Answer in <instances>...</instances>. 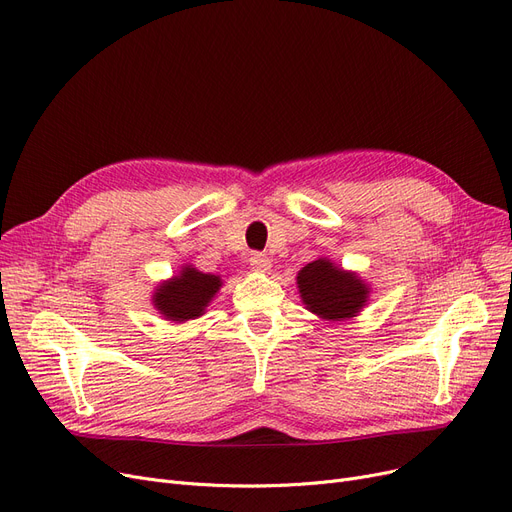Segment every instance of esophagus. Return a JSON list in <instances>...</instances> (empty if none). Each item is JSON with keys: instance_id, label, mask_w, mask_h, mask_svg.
Instances as JSON below:
<instances>
[{"instance_id": "1", "label": "esophagus", "mask_w": 512, "mask_h": 512, "mask_svg": "<svg viewBox=\"0 0 512 512\" xmlns=\"http://www.w3.org/2000/svg\"><path fill=\"white\" fill-rule=\"evenodd\" d=\"M249 261L253 265V270H257V272H270V267H272V259L265 253H253L249 257Z\"/></svg>"}]
</instances>
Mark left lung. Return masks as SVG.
Segmentation results:
<instances>
[{
    "label": "left lung",
    "mask_w": 512,
    "mask_h": 512,
    "mask_svg": "<svg viewBox=\"0 0 512 512\" xmlns=\"http://www.w3.org/2000/svg\"><path fill=\"white\" fill-rule=\"evenodd\" d=\"M301 299L324 319H344L361 311L369 288L355 274L342 272L328 259L307 263L297 276Z\"/></svg>",
    "instance_id": "obj_1"
}]
</instances>
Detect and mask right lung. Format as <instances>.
I'll return each instance as SVG.
<instances>
[{
    "label": "right lung",
    "instance_id": "obj_1",
    "mask_svg": "<svg viewBox=\"0 0 512 512\" xmlns=\"http://www.w3.org/2000/svg\"><path fill=\"white\" fill-rule=\"evenodd\" d=\"M220 276L203 274L195 267H182V274L174 280L159 286L155 292V307L166 319L184 321L203 315L207 303L213 299V294L220 290Z\"/></svg>",
    "mask_w": 512,
    "mask_h": 512
}]
</instances>
